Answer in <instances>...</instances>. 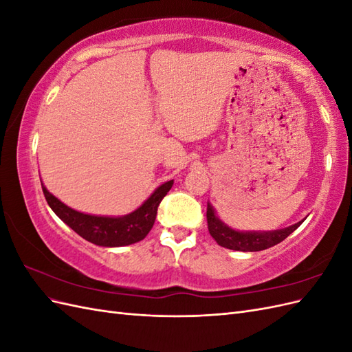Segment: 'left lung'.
<instances>
[{
  "mask_svg": "<svg viewBox=\"0 0 352 352\" xmlns=\"http://www.w3.org/2000/svg\"><path fill=\"white\" fill-rule=\"evenodd\" d=\"M207 223L210 235L216 239L220 247L235 251L254 252L267 250L270 247H274V245L280 243L283 239L289 236L295 229L300 228L302 221L286 229L273 232H238L228 228L225 223L219 220L214 208L207 204Z\"/></svg>",
  "mask_w": 352,
  "mask_h": 352,
  "instance_id": "left-lung-1",
  "label": "left lung"
}]
</instances>
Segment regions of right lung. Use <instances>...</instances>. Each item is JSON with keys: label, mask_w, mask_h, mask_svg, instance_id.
<instances>
[{"label": "right lung", "mask_w": 352, "mask_h": 352, "mask_svg": "<svg viewBox=\"0 0 352 352\" xmlns=\"http://www.w3.org/2000/svg\"><path fill=\"white\" fill-rule=\"evenodd\" d=\"M172 186L173 180H168V182L158 186L154 194L140 208L123 217L83 214V212L63 204L61 201L48 192L45 186H42V192H44L51 210L79 236L95 245H100V247H123V245L140 242L148 235L155 221L160 202Z\"/></svg>", "instance_id": "right-lung-1"}]
</instances>
